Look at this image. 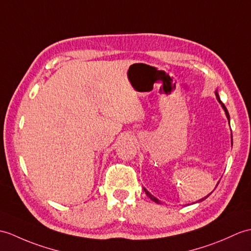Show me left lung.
Listing matches in <instances>:
<instances>
[{
	"instance_id": "left-lung-1",
	"label": "left lung",
	"mask_w": 251,
	"mask_h": 251,
	"mask_svg": "<svg viewBox=\"0 0 251 251\" xmlns=\"http://www.w3.org/2000/svg\"><path fill=\"white\" fill-rule=\"evenodd\" d=\"M215 94H216V97H217V100L221 103V106H223V108H224V110H225V112H226V118H228V120H230V115H229V112H228V110H226V106H225V104L223 103V102H221V100H220V98H219V95H218V93H217V91L216 92H215ZM231 138H232V136H231ZM143 190L145 191V194H147L148 195V197H150L151 198V199H152L153 201H155L156 203H160L159 201H158V199H156V198L153 196V195H151L150 194V192L147 190V189H145V188H143ZM209 196V195H208ZM208 196H206L205 198H202V199L200 200V201H203V200H205L206 199V198L208 197Z\"/></svg>"
}]
</instances>
